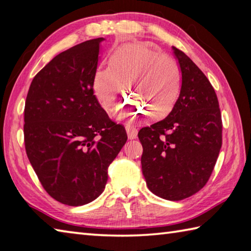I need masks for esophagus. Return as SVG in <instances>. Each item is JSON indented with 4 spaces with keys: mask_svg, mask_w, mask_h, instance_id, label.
Here are the masks:
<instances>
[{
    "mask_svg": "<svg viewBox=\"0 0 251 251\" xmlns=\"http://www.w3.org/2000/svg\"><path fill=\"white\" fill-rule=\"evenodd\" d=\"M126 131L127 137H129L130 140L136 139V136H137V129H136V127L132 126H126Z\"/></svg>",
    "mask_w": 251,
    "mask_h": 251,
    "instance_id": "obj_1",
    "label": "esophagus"
}]
</instances>
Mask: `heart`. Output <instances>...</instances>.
<instances>
[{
  "label": "heart",
  "mask_w": 251,
  "mask_h": 251,
  "mask_svg": "<svg viewBox=\"0 0 251 251\" xmlns=\"http://www.w3.org/2000/svg\"><path fill=\"white\" fill-rule=\"evenodd\" d=\"M176 60L145 44H127L110 56L109 66H99L93 75V92L101 108L114 109L124 91L131 95L117 119H136L146 114L157 119L175 106L181 90Z\"/></svg>",
  "instance_id": "heart-1"
}]
</instances>
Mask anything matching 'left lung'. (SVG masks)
<instances>
[{"label":"left lung","instance_id":"8db88e82","mask_svg":"<svg viewBox=\"0 0 251 251\" xmlns=\"http://www.w3.org/2000/svg\"><path fill=\"white\" fill-rule=\"evenodd\" d=\"M181 70L180 95L165 119L140 130L142 171L158 197L177 201L206 185L222 146V119L207 76L172 47Z\"/></svg>","mask_w":251,"mask_h":251}]
</instances>
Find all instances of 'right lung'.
I'll return each instance as SVG.
<instances>
[{"mask_svg":"<svg viewBox=\"0 0 251 251\" xmlns=\"http://www.w3.org/2000/svg\"><path fill=\"white\" fill-rule=\"evenodd\" d=\"M104 38L85 41L34 76L25 105V146L39 180L56 201L82 206L104 192L107 169L126 142L93 92Z\"/></svg>","mask_w":251,"mask_h":251,"instance_id":"right-lung-1","label":"right lung"}]
</instances>
